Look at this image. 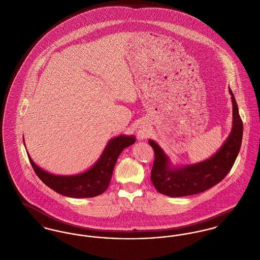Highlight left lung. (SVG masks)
<instances>
[{"instance_id": "8db88e82", "label": "left lung", "mask_w": 260, "mask_h": 260, "mask_svg": "<svg viewBox=\"0 0 260 260\" xmlns=\"http://www.w3.org/2000/svg\"><path fill=\"white\" fill-rule=\"evenodd\" d=\"M229 91L233 103L232 131L220 149L210 158L194 164L173 166L159 145L154 140H148L155 154L150 177L160 194L169 197L199 194L220 183L232 169L240 152L243 124L235 96L231 89Z\"/></svg>"}]
</instances>
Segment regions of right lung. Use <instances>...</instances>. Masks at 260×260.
Wrapping results in <instances>:
<instances>
[{"mask_svg": "<svg viewBox=\"0 0 260 260\" xmlns=\"http://www.w3.org/2000/svg\"><path fill=\"white\" fill-rule=\"evenodd\" d=\"M135 142V136L120 135L111 139L96 163L88 170L76 175L49 173L38 166L28 153L27 156L39 178L56 193L70 198H92L103 194L108 189L121 151Z\"/></svg>", "mask_w": 260, "mask_h": 260, "instance_id": "right-lung-1", "label": "right lung"}]
</instances>
